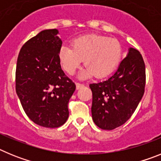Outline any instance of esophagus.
Listing matches in <instances>:
<instances>
[{
    "mask_svg": "<svg viewBox=\"0 0 161 161\" xmlns=\"http://www.w3.org/2000/svg\"><path fill=\"white\" fill-rule=\"evenodd\" d=\"M76 89H80V88H82L84 86L83 84H80V83H76Z\"/></svg>",
    "mask_w": 161,
    "mask_h": 161,
    "instance_id": "1",
    "label": "esophagus"
}]
</instances>
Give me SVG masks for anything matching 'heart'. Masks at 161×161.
Segmentation results:
<instances>
[{"label": "heart", "instance_id": "1", "mask_svg": "<svg viewBox=\"0 0 161 161\" xmlns=\"http://www.w3.org/2000/svg\"><path fill=\"white\" fill-rule=\"evenodd\" d=\"M123 48L114 38L97 35L80 37L73 41V47L62 45L59 50V59L63 68L72 75L85 59L86 65L80 73V78L94 75L104 77L111 73L120 63Z\"/></svg>", "mask_w": 161, "mask_h": 161}]
</instances>
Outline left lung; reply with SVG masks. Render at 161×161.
Listing matches in <instances>:
<instances>
[{"mask_svg":"<svg viewBox=\"0 0 161 161\" xmlns=\"http://www.w3.org/2000/svg\"><path fill=\"white\" fill-rule=\"evenodd\" d=\"M145 83V64L141 54L135 48H129L126 57L111 76L89 85L95 124L103 130H114L124 124L141 101Z\"/></svg>","mask_w":161,"mask_h":161,"instance_id":"8db88e82","label":"left lung"}]
</instances>
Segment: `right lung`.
Instances as JSON below:
<instances>
[{"label":"right lung","mask_w":161,"mask_h":161,"mask_svg":"<svg viewBox=\"0 0 161 161\" xmlns=\"http://www.w3.org/2000/svg\"><path fill=\"white\" fill-rule=\"evenodd\" d=\"M56 29L44 30L21 48L17 61L16 92L24 111L37 125L55 128L66 123L68 104L76 85L62 70Z\"/></svg>","instance_id":"1"}]
</instances>
